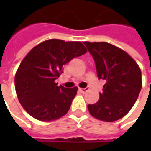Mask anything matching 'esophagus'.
Segmentation results:
<instances>
[{"mask_svg": "<svg viewBox=\"0 0 151 151\" xmlns=\"http://www.w3.org/2000/svg\"><path fill=\"white\" fill-rule=\"evenodd\" d=\"M87 90H88V87H86V88H79V91H80L81 93H86Z\"/></svg>", "mask_w": 151, "mask_h": 151, "instance_id": "34e87169", "label": "esophagus"}]
</instances>
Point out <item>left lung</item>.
I'll use <instances>...</instances> for the list:
<instances>
[{
  "instance_id": "left-lung-1",
  "label": "left lung",
  "mask_w": 151,
  "mask_h": 151,
  "mask_svg": "<svg viewBox=\"0 0 151 151\" xmlns=\"http://www.w3.org/2000/svg\"><path fill=\"white\" fill-rule=\"evenodd\" d=\"M93 58L99 79L106 80L95 104L87 106L92 116L114 122L132 108L142 88V73L136 61L124 50L108 43L84 42Z\"/></svg>"
}]
</instances>
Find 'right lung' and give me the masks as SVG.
<instances>
[{
	"label": "right lung",
	"mask_w": 151,
	"mask_h": 151,
	"mask_svg": "<svg viewBox=\"0 0 151 151\" xmlns=\"http://www.w3.org/2000/svg\"><path fill=\"white\" fill-rule=\"evenodd\" d=\"M86 52L80 42L50 39L27 54L15 73V86L18 100L29 115L50 122L69 111L78 87L58 86L56 79L65 64Z\"/></svg>",
	"instance_id": "add662e5"
}]
</instances>
